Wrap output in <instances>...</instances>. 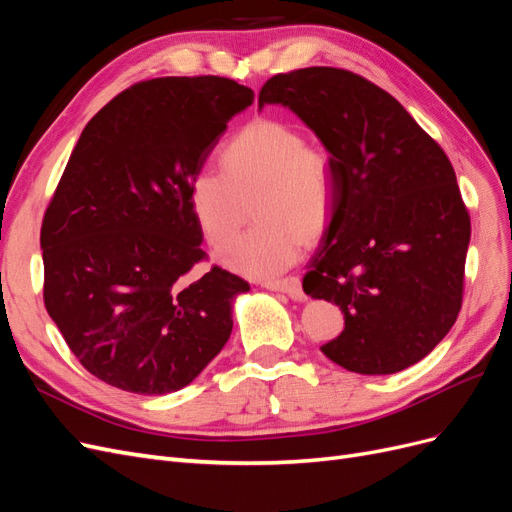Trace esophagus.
<instances>
[{
    "label": "esophagus",
    "mask_w": 512,
    "mask_h": 512,
    "mask_svg": "<svg viewBox=\"0 0 512 512\" xmlns=\"http://www.w3.org/2000/svg\"><path fill=\"white\" fill-rule=\"evenodd\" d=\"M265 288H269V290H277V292H284V294H288L290 299H294V301H301L305 294H303V288H301V280L299 277H286V280H273V282H265L262 284Z\"/></svg>",
    "instance_id": "34e87169"
}]
</instances>
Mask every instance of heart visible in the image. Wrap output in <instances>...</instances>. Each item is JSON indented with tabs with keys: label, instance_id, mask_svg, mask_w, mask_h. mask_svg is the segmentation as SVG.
<instances>
[{
	"label": "heart",
	"instance_id": "b5f03b06",
	"mask_svg": "<svg viewBox=\"0 0 512 512\" xmlns=\"http://www.w3.org/2000/svg\"><path fill=\"white\" fill-rule=\"evenodd\" d=\"M222 170H198L190 205L207 241L222 250L254 203L258 222L222 256L241 275L265 280L297 262L303 237H320L333 220L335 166L327 151L307 147L301 132L282 121L247 123L220 153Z\"/></svg>",
	"mask_w": 512,
	"mask_h": 512
}]
</instances>
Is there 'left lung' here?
Segmentation results:
<instances>
[{
    "instance_id": "left-lung-1",
    "label": "left lung",
    "mask_w": 512,
    "mask_h": 512,
    "mask_svg": "<svg viewBox=\"0 0 512 512\" xmlns=\"http://www.w3.org/2000/svg\"><path fill=\"white\" fill-rule=\"evenodd\" d=\"M265 104L290 108L335 166L333 220L303 290L339 305L346 322L320 350L363 376L425 359L459 316L470 243L446 153L391 94L348 70L275 74L258 94Z\"/></svg>"
}]
</instances>
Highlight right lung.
Segmentation results:
<instances>
[{"instance_id":"1","label":"right lung","mask_w":512,"mask_h":512,"mask_svg":"<svg viewBox=\"0 0 512 512\" xmlns=\"http://www.w3.org/2000/svg\"><path fill=\"white\" fill-rule=\"evenodd\" d=\"M254 91L222 76H164L91 119L46 207L44 305L72 354L138 395L188 386L232 331L250 284L205 258L190 183Z\"/></svg>"}]
</instances>
